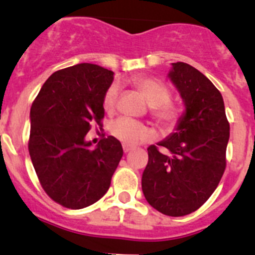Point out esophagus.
Listing matches in <instances>:
<instances>
[{"mask_svg":"<svg viewBox=\"0 0 255 255\" xmlns=\"http://www.w3.org/2000/svg\"><path fill=\"white\" fill-rule=\"evenodd\" d=\"M133 148L130 147V145H126V144H123V150H125V153H128V152H130V150H132Z\"/></svg>","mask_w":255,"mask_h":255,"instance_id":"obj_1","label":"esophagus"}]
</instances>
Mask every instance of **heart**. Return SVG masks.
<instances>
[{
	"mask_svg": "<svg viewBox=\"0 0 255 255\" xmlns=\"http://www.w3.org/2000/svg\"><path fill=\"white\" fill-rule=\"evenodd\" d=\"M134 87L144 96L149 105V115L152 120L163 129H170L178 122L180 116L179 106L170 101L172 91L162 81L152 77H135ZM120 98V86L112 83L103 96V110L113 113ZM111 134L125 144H135L147 139L149 135L148 128L139 121L128 117H121L113 121L110 126Z\"/></svg>",
	"mask_w": 255,
	"mask_h": 255,
	"instance_id": "heart-1",
	"label": "heart"
}]
</instances>
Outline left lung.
<instances>
[{
  "label": "left lung",
  "mask_w": 255,
  "mask_h": 255,
  "mask_svg": "<svg viewBox=\"0 0 255 255\" xmlns=\"http://www.w3.org/2000/svg\"><path fill=\"white\" fill-rule=\"evenodd\" d=\"M169 78L185 103L177 130L148 147L142 190L160 213L182 217L201 208L226 170L229 122L216 86L184 62L173 63Z\"/></svg>",
  "instance_id": "left-lung-1"
}]
</instances>
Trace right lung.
<instances>
[{
  "label": "right lung",
  "mask_w": 255,
  "mask_h": 255,
  "mask_svg": "<svg viewBox=\"0 0 255 255\" xmlns=\"http://www.w3.org/2000/svg\"><path fill=\"white\" fill-rule=\"evenodd\" d=\"M112 71L92 63L63 68L42 86L31 107L28 152L47 196L70 209L100 201L123 155L110 135L92 149L85 137L91 125L102 126L103 96Z\"/></svg>",
  "instance_id": "right-lung-1"
}]
</instances>
